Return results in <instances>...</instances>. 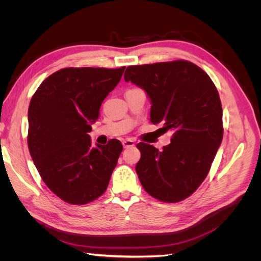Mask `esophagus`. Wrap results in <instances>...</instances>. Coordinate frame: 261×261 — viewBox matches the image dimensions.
Listing matches in <instances>:
<instances>
[{
  "mask_svg": "<svg viewBox=\"0 0 261 261\" xmlns=\"http://www.w3.org/2000/svg\"><path fill=\"white\" fill-rule=\"evenodd\" d=\"M122 144H123L124 148H129V147L135 146V143H134V140H132V139H124L122 141Z\"/></svg>",
  "mask_w": 261,
  "mask_h": 261,
  "instance_id": "1",
  "label": "esophagus"
}]
</instances>
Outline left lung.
<instances>
[{"label": "left lung", "instance_id": "obj_1", "mask_svg": "<svg viewBox=\"0 0 261 261\" xmlns=\"http://www.w3.org/2000/svg\"><path fill=\"white\" fill-rule=\"evenodd\" d=\"M124 78L147 92L152 103L150 121L173 132L162 151L137 145L140 183L158 200H184L208 175L223 138L217 87L204 70L184 60L128 66Z\"/></svg>", "mask_w": 261, "mask_h": 261}]
</instances>
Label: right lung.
Listing matches in <instances>:
<instances>
[{"mask_svg": "<svg viewBox=\"0 0 261 261\" xmlns=\"http://www.w3.org/2000/svg\"><path fill=\"white\" fill-rule=\"evenodd\" d=\"M124 69L62 68L45 78L30 100V155L44 184L65 202L85 204L107 191L123 146L112 139L93 147L88 133Z\"/></svg>", "mask_w": 261, "mask_h": 261, "instance_id": "1", "label": "right lung"}]
</instances>
